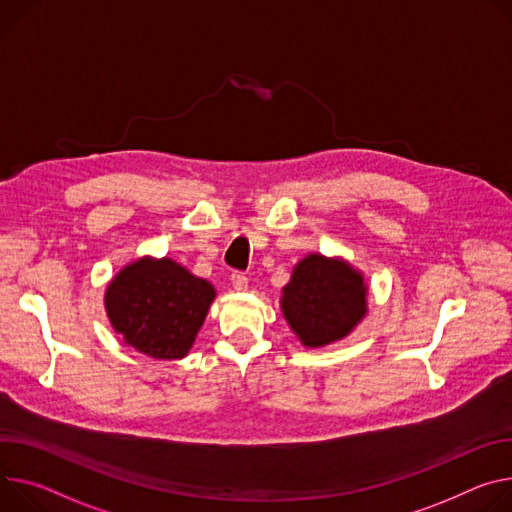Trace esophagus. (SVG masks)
I'll use <instances>...</instances> for the list:
<instances>
[{"instance_id":"obj_1","label":"esophagus","mask_w":512,"mask_h":512,"mask_svg":"<svg viewBox=\"0 0 512 512\" xmlns=\"http://www.w3.org/2000/svg\"><path fill=\"white\" fill-rule=\"evenodd\" d=\"M230 282H232V288H235L237 292H245V290L249 288V277H247L245 273H241V271H237V273H232V277H230Z\"/></svg>"}]
</instances>
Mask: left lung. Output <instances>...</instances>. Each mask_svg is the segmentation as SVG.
<instances>
[{"mask_svg":"<svg viewBox=\"0 0 512 512\" xmlns=\"http://www.w3.org/2000/svg\"><path fill=\"white\" fill-rule=\"evenodd\" d=\"M282 312L304 347L347 337L367 312L363 275L343 259L306 255L282 290Z\"/></svg>","mask_w":512,"mask_h":512,"instance_id":"left-lung-1","label":"left lung"}]
</instances>
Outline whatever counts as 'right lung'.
<instances>
[{"mask_svg": "<svg viewBox=\"0 0 512 512\" xmlns=\"http://www.w3.org/2000/svg\"><path fill=\"white\" fill-rule=\"evenodd\" d=\"M214 298L210 282L173 259L143 257L122 267L104 302L126 345L153 359H181L192 349Z\"/></svg>", "mask_w": 512, "mask_h": 512, "instance_id": "add662e5", "label": "right lung"}]
</instances>
